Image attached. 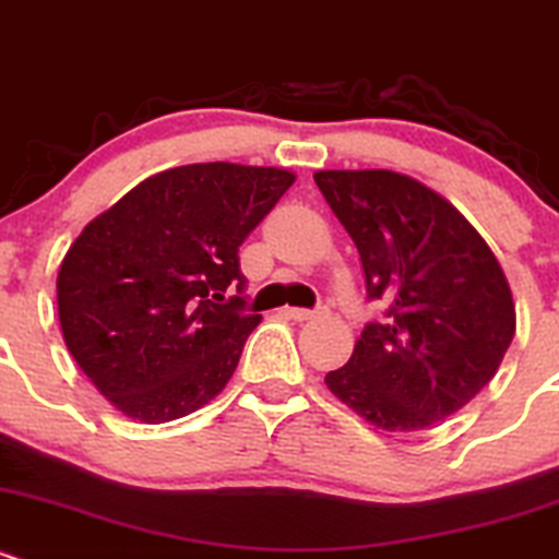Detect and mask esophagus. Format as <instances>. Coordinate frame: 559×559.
<instances>
[{"instance_id":"obj_1","label":"esophagus","mask_w":559,"mask_h":559,"mask_svg":"<svg viewBox=\"0 0 559 559\" xmlns=\"http://www.w3.org/2000/svg\"><path fill=\"white\" fill-rule=\"evenodd\" d=\"M285 314L290 320H298V323H304V320H314L318 318V309H298V307H287Z\"/></svg>"}]
</instances>
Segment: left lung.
Here are the masks:
<instances>
[{
    "mask_svg": "<svg viewBox=\"0 0 559 559\" xmlns=\"http://www.w3.org/2000/svg\"><path fill=\"white\" fill-rule=\"evenodd\" d=\"M314 185L361 255L364 325L325 385L385 432H418L465 407L516 331L511 287L478 230L435 190L394 170H318Z\"/></svg>",
    "mask_w": 559,
    "mask_h": 559,
    "instance_id": "8db88e82",
    "label": "left lung"
}]
</instances>
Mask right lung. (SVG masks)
Returning <instances> with one entry per match:
<instances>
[{
	"label": "right lung",
	"mask_w": 559,
	"mask_h": 559,
	"mask_svg": "<svg viewBox=\"0 0 559 559\" xmlns=\"http://www.w3.org/2000/svg\"><path fill=\"white\" fill-rule=\"evenodd\" d=\"M293 181L282 168L181 165L81 230L57 277L59 323L116 411L165 424L225 389L261 323L241 296L239 247ZM228 286L237 296L225 299Z\"/></svg>",
	"instance_id": "obj_1"
}]
</instances>
